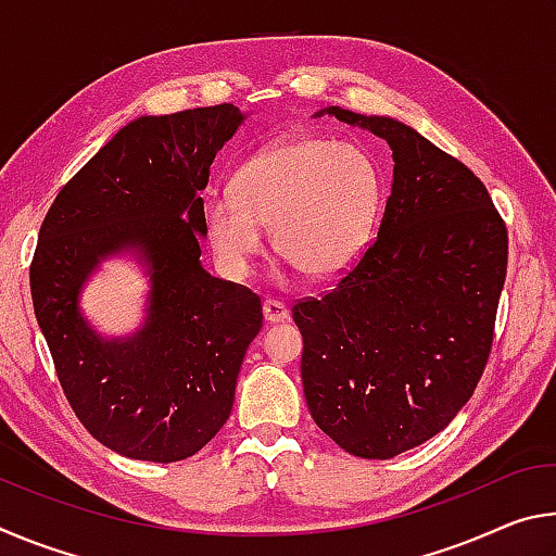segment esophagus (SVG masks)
I'll use <instances>...</instances> for the list:
<instances>
[{
  "instance_id": "obj_1",
  "label": "esophagus",
  "mask_w": 556,
  "mask_h": 556,
  "mask_svg": "<svg viewBox=\"0 0 556 556\" xmlns=\"http://www.w3.org/2000/svg\"><path fill=\"white\" fill-rule=\"evenodd\" d=\"M262 314H265L267 324H281V321H287V318H289V308L285 306V301L267 299L265 304H262Z\"/></svg>"
}]
</instances>
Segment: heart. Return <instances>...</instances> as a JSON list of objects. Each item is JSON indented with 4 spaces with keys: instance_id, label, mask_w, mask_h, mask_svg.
<instances>
[{
    "instance_id": "1",
    "label": "heart",
    "mask_w": 556,
    "mask_h": 556,
    "mask_svg": "<svg viewBox=\"0 0 556 556\" xmlns=\"http://www.w3.org/2000/svg\"><path fill=\"white\" fill-rule=\"evenodd\" d=\"M382 201L384 172L363 144L296 137L248 159L230 195L205 201L203 223L232 275H248L262 252V228H271L281 260L312 279H331L361 260Z\"/></svg>"
}]
</instances>
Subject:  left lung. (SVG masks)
<instances>
[{"label":"left lung","mask_w":556,"mask_h":556,"mask_svg":"<svg viewBox=\"0 0 556 556\" xmlns=\"http://www.w3.org/2000/svg\"><path fill=\"white\" fill-rule=\"evenodd\" d=\"M324 112L382 137L394 172L365 255L328 294L291 308L304 338L301 380L324 434L348 454L384 460L437 437L481 380L507 228L481 178L417 129Z\"/></svg>","instance_id":"1"}]
</instances>
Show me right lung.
<instances>
[{
  "label": "right lung",
  "instance_id": "1",
  "mask_svg": "<svg viewBox=\"0 0 556 556\" xmlns=\"http://www.w3.org/2000/svg\"><path fill=\"white\" fill-rule=\"evenodd\" d=\"M230 105L139 117L65 184L39 230L29 281L75 417L102 446L172 464L228 421L240 365L262 328V301L201 265L211 164L242 125ZM131 251L148 267L146 326L102 339L77 296L105 256Z\"/></svg>",
  "mask_w": 556,
  "mask_h": 556
}]
</instances>
